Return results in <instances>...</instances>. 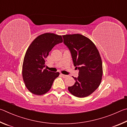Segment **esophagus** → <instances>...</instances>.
<instances>
[{"mask_svg": "<svg viewBox=\"0 0 127 127\" xmlns=\"http://www.w3.org/2000/svg\"><path fill=\"white\" fill-rule=\"evenodd\" d=\"M61 76L63 77V78H66V77H68L67 75H64V74H61Z\"/></svg>", "mask_w": 127, "mask_h": 127, "instance_id": "34e87169", "label": "esophagus"}]
</instances>
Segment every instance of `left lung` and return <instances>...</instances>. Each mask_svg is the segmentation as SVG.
<instances>
[{"label":"left lung","instance_id":"1","mask_svg":"<svg viewBox=\"0 0 127 127\" xmlns=\"http://www.w3.org/2000/svg\"><path fill=\"white\" fill-rule=\"evenodd\" d=\"M64 43L71 55L73 63L79 70V76L74 77V85L68 90L74 96L84 97L99 87L103 75L102 61L94 43L80 34L62 35Z\"/></svg>","mask_w":127,"mask_h":127}]
</instances>
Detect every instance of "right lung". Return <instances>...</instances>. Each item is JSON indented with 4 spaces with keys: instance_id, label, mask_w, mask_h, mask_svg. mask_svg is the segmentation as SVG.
Listing matches in <instances>:
<instances>
[{
    "instance_id": "obj_1",
    "label": "right lung",
    "mask_w": 127,
    "mask_h": 127,
    "mask_svg": "<svg viewBox=\"0 0 127 127\" xmlns=\"http://www.w3.org/2000/svg\"><path fill=\"white\" fill-rule=\"evenodd\" d=\"M62 42L61 35L46 33L38 36L30 44L24 58L22 76L26 86L33 94L41 95L48 92L59 72L44 68L49 52Z\"/></svg>"
}]
</instances>
